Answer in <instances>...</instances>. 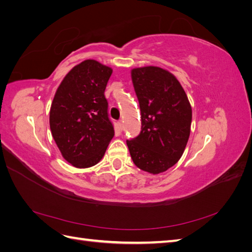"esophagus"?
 <instances>
[{"label": "esophagus", "instance_id": "1", "mask_svg": "<svg viewBox=\"0 0 252 252\" xmlns=\"http://www.w3.org/2000/svg\"><path fill=\"white\" fill-rule=\"evenodd\" d=\"M118 128L120 129V130H122V129H123V122H122L121 120L118 121Z\"/></svg>", "mask_w": 252, "mask_h": 252}]
</instances>
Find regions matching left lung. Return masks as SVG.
Returning a JSON list of instances; mask_svg holds the SVG:
<instances>
[{
	"label": "left lung",
	"mask_w": 252,
	"mask_h": 252,
	"mask_svg": "<svg viewBox=\"0 0 252 252\" xmlns=\"http://www.w3.org/2000/svg\"><path fill=\"white\" fill-rule=\"evenodd\" d=\"M131 78L142 127L140 134L126 143L133 163L157 174L172 167L184 152L191 126V106L180 82L162 68H134Z\"/></svg>",
	"instance_id": "1"
}]
</instances>
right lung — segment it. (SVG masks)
<instances>
[{"instance_id": "obj_1", "label": "right lung", "mask_w": 252, "mask_h": 252, "mask_svg": "<svg viewBox=\"0 0 252 252\" xmlns=\"http://www.w3.org/2000/svg\"><path fill=\"white\" fill-rule=\"evenodd\" d=\"M112 69L94 60L74 66L50 108V130L61 154L78 168L101 161L114 135L105 89Z\"/></svg>"}]
</instances>
